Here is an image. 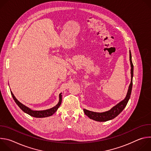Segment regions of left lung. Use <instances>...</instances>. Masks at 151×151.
Here are the masks:
<instances>
[{"label":"left lung","instance_id":"1","mask_svg":"<svg viewBox=\"0 0 151 151\" xmlns=\"http://www.w3.org/2000/svg\"><path fill=\"white\" fill-rule=\"evenodd\" d=\"M130 61L131 65V82L128 87V91L125 99L116 104L115 106L109 110L104 112H92L87 109H83V112L85 114L88 116L90 119H93L99 122H105L111 120L115 117H116L125 107L129 99L130 98L132 86H133V64L132 60V54L130 50Z\"/></svg>","mask_w":151,"mask_h":151}]
</instances>
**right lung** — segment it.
Instances as JSON below:
<instances>
[{
  "instance_id": "1",
  "label": "right lung",
  "mask_w": 151,
  "mask_h": 151,
  "mask_svg": "<svg viewBox=\"0 0 151 151\" xmlns=\"http://www.w3.org/2000/svg\"><path fill=\"white\" fill-rule=\"evenodd\" d=\"M11 95H12L15 102L19 106V108L22 110L24 112L27 114L28 115H29L33 117H35V118H45V117H48V116H50L52 115L54 113H55V112L58 109L59 106H60V104L61 103V100H62V95H61V93H60L59 94L58 103L55 106L52 107V108L46 109V110H43V111H33V110L31 109L30 108H29V107H28L27 106L23 104V103L19 102L16 99V97L14 96V95L13 94V93H12L11 91Z\"/></svg>"
}]
</instances>
